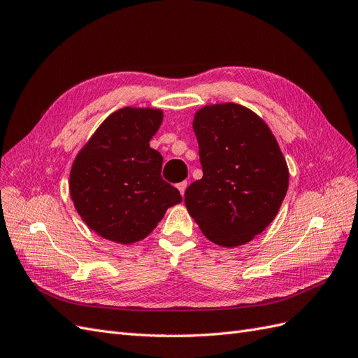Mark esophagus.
I'll return each instance as SVG.
<instances>
[{"instance_id": "1", "label": "esophagus", "mask_w": 358, "mask_h": 358, "mask_svg": "<svg viewBox=\"0 0 358 358\" xmlns=\"http://www.w3.org/2000/svg\"><path fill=\"white\" fill-rule=\"evenodd\" d=\"M177 189L180 190L181 196H185V192H186V189H187V181H181V182H178V185H177Z\"/></svg>"}]
</instances>
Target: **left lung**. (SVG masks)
<instances>
[{"label":"left lung","instance_id":"1","mask_svg":"<svg viewBox=\"0 0 358 358\" xmlns=\"http://www.w3.org/2000/svg\"><path fill=\"white\" fill-rule=\"evenodd\" d=\"M203 176L185 203L203 236L236 248L258 236L278 214L289 172L270 127L237 103L201 108L193 118Z\"/></svg>","mask_w":358,"mask_h":358}]
</instances>
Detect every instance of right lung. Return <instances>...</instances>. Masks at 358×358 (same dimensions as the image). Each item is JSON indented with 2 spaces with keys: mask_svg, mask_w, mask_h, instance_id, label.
I'll use <instances>...</instances> for the list:
<instances>
[{
  "mask_svg": "<svg viewBox=\"0 0 358 358\" xmlns=\"http://www.w3.org/2000/svg\"><path fill=\"white\" fill-rule=\"evenodd\" d=\"M162 120L160 109H118L78 152L70 196L97 236L120 244L141 241L181 202L178 189L160 176L162 155L150 147Z\"/></svg>",
  "mask_w": 358,
  "mask_h": 358,
  "instance_id": "obj_1",
  "label": "right lung"
}]
</instances>
